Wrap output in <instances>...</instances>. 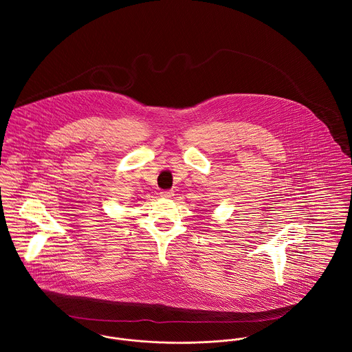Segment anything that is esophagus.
Returning <instances> with one entry per match:
<instances>
[{
    "label": "esophagus",
    "mask_w": 352,
    "mask_h": 352,
    "mask_svg": "<svg viewBox=\"0 0 352 352\" xmlns=\"http://www.w3.org/2000/svg\"><path fill=\"white\" fill-rule=\"evenodd\" d=\"M173 195H174L173 190H163V191H161V197H163V198H171Z\"/></svg>",
    "instance_id": "esophagus-1"
}]
</instances>
